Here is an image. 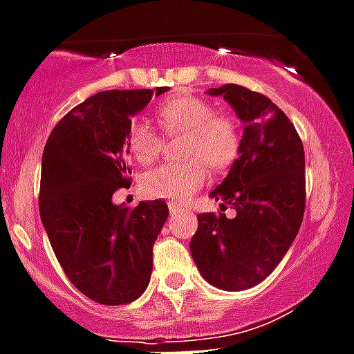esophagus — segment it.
<instances>
[{
    "label": "esophagus",
    "instance_id": "obj_1",
    "mask_svg": "<svg viewBox=\"0 0 354 354\" xmlns=\"http://www.w3.org/2000/svg\"><path fill=\"white\" fill-rule=\"evenodd\" d=\"M184 210V207H180V205H175V203H168V212H170V215H175V214H180V212Z\"/></svg>",
    "mask_w": 354,
    "mask_h": 354
}]
</instances>
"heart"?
Returning <instances> with one entry per match:
<instances>
[{
	"label": "heart",
	"mask_w": 354,
	"mask_h": 354,
	"mask_svg": "<svg viewBox=\"0 0 354 354\" xmlns=\"http://www.w3.org/2000/svg\"><path fill=\"white\" fill-rule=\"evenodd\" d=\"M158 123L168 136L184 133L183 163H163L142 175V189L153 198L183 201L205 183L207 167L225 168L236 158L240 133L233 120L215 116L212 104L193 95L167 99L158 107ZM161 136L147 121L130 127L129 146L139 163H151L160 156Z\"/></svg>",
	"instance_id": "b5f03b06"
}]
</instances>
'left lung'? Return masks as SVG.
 <instances>
[{"instance_id": "1", "label": "left lung", "mask_w": 354, "mask_h": 354, "mask_svg": "<svg viewBox=\"0 0 354 354\" xmlns=\"http://www.w3.org/2000/svg\"><path fill=\"white\" fill-rule=\"evenodd\" d=\"M207 93L224 97L245 123L240 156L210 193L236 217L198 215L191 255L208 283L247 290L271 274L297 236L306 207L304 147L287 114L262 93L233 83Z\"/></svg>"}]
</instances>
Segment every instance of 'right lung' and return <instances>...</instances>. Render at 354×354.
I'll return each instance as SVG.
<instances>
[{"instance_id":"1","label":"right lung","mask_w":354,"mask_h":354,"mask_svg":"<svg viewBox=\"0 0 354 354\" xmlns=\"http://www.w3.org/2000/svg\"><path fill=\"white\" fill-rule=\"evenodd\" d=\"M167 90L95 93L71 109L45 144L41 222L71 283L99 304H129L149 285L167 203L140 201L129 208L114 205L113 194L130 187V118Z\"/></svg>"}]
</instances>
